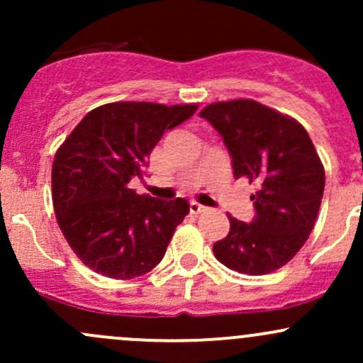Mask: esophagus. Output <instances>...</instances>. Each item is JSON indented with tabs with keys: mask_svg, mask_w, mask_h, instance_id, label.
Instances as JSON below:
<instances>
[{
	"mask_svg": "<svg viewBox=\"0 0 363 363\" xmlns=\"http://www.w3.org/2000/svg\"><path fill=\"white\" fill-rule=\"evenodd\" d=\"M207 211V207L200 205L199 202H189V212L191 214H202V212Z\"/></svg>",
	"mask_w": 363,
	"mask_h": 363,
	"instance_id": "obj_1",
	"label": "esophagus"
}]
</instances>
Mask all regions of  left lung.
I'll return each instance as SVG.
<instances>
[{
    "label": "left lung",
    "instance_id": "8db88e82",
    "mask_svg": "<svg viewBox=\"0 0 363 363\" xmlns=\"http://www.w3.org/2000/svg\"><path fill=\"white\" fill-rule=\"evenodd\" d=\"M200 116L225 140L235 179L258 184L252 223L232 214L230 232L212 247L228 269L263 276L286 265L309 239L325 189V168L306 128L247 98L216 101Z\"/></svg>",
    "mask_w": 363,
    "mask_h": 363
}]
</instances>
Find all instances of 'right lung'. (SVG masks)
I'll return each instance as SVG.
<instances>
[{
  "mask_svg": "<svg viewBox=\"0 0 363 363\" xmlns=\"http://www.w3.org/2000/svg\"><path fill=\"white\" fill-rule=\"evenodd\" d=\"M199 105L113 101L93 108L73 128L52 163L57 225L77 258L101 276L131 279L155 269L177 225L189 214L184 199L137 195L128 182L164 131Z\"/></svg>",
  "mask_w": 363,
  "mask_h": 363,
  "instance_id": "obj_1",
  "label": "right lung"
}]
</instances>
